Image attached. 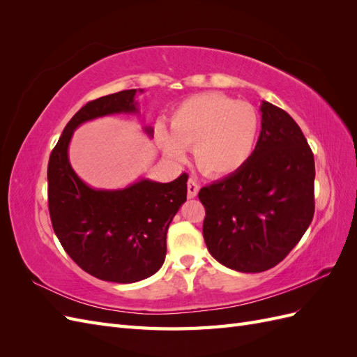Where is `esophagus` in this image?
<instances>
[{"label": "esophagus", "instance_id": "obj_1", "mask_svg": "<svg viewBox=\"0 0 357 357\" xmlns=\"http://www.w3.org/2000/svg\"><path fill=\"white\" fill-rule=\"evenodd\" d=\"M199 192V183L195 178H189L188 181V198H195Z\"/></svg>", "mask_w": 357, "mask_h": 357}]
</instances>
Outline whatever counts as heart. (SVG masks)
Segmentation results:
<instances>
[{
    "mask_svg": "<svg viewBox=\"0 0 357 357\" xmlns=\"http://www.w3.org/2000/svg\"><path fill=\"white\" fill-rule=\"evenodd\" d=\"M259 134L255 107L218 92L193 95L174 110L169 132L159 128L156 142L171 160L183 162L186 149L201 172L225 177L238 171L252 156Z\"/></svg>",
    "mask_w": 357,
    "mask_h": 357,
    "instance_id": "1",
    "label": "heart"
}]
</instances>
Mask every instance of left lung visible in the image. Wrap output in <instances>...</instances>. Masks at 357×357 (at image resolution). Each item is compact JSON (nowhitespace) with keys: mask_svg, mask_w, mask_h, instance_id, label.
I'll return each instance as SVG.
<instances>
[{"mask_svg":"<svg viewBox=\"0 0 357 357\" xmlns=\"http://www.w3.org/2000/svg\"><path fill=\"white\" fill-rule=\"evenodd\" d=\"M261 112L252 156L198 193L210 255L240 273H262L282 262L314 215V156L304 134L271 102L262 101Z\"/></svg>","mask_w":357,"mask_h":357,"instance_id":"1","label":"left lung"}]
</instances>
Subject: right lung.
I'll list each match as a JSON object with an SVG mask.
<instances>
[{"instance_id":"1","label":"right lung","mask_w":357,"mask_h":357,"mask_svg":"<svg viewBox=\"0 0 357 357\" xmlns=\"http://www.w3.org/2000/svg\"><path fill=\"white\" fill-rule=\"evenodd\" d=\"M135 93L122 91L83 105L63 128L47 167L50 220L63 250L88 274L123 284L153 275L164 264L169 223L186 201L188 174L169 183L142 178L125 189H93L71 168L68 146L84 122L138 113ZM144 132L152 137L153 129Z\"/></svg>"}]
</instances>
